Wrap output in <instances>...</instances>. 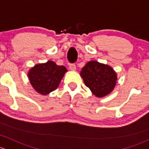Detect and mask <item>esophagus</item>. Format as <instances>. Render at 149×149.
<instances>
[{"mask_svg":"<svg viewBox=\"0 0 149 149\" xmlns=\"http://www.w3.org/2000/svg\"><path fill=\"white\" fill-rule=\"evenodd\" d=\"M69 67H70V70H72V71H75L76 70V65L74 64H70Z\"/></svg>","mask_w":149,"mask_h":149,"instance_id":"obj_1","label":"esophagus"}]
</instances>
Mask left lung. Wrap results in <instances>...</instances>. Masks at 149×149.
Wrapping results in <instances>:
<instances>
[{
    "label": "left lung",
    "mask_w": 149,
    "mask_h": 149,
    "mask_svg": "<svg viewBox=\"0 0 149 149\" xmlns=\"http://www.w3.org/2000/svg\"><path fill=\"white\" fill-rule=\"evenodd\" d=\"M80 75L92 93L97 97L110 94L117 82V74L108 64L90 61L82 69Z\"/></svg>",
    "instance_id": "8db88e82"
}]
</instances>
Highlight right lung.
Wrapping results in <instances>:
<instances>
[{
  "instance_id": "add662e5",
  "label": "right lung",
  "mask_w": 149,
  "mask_h": 149,
  "mask_svg": "<svg viewBox=\"0 0 149 149\" xmlns=\"http://www.w3.org/2000/svg\"><path fill=\"white\" fill-rule=\"evenodd\" d=\"M67 70L64 66L56 65L53 61L37 64L28 72V77L33 88L43 95L56 90Z\"/></svg>"
}]
</instances>
